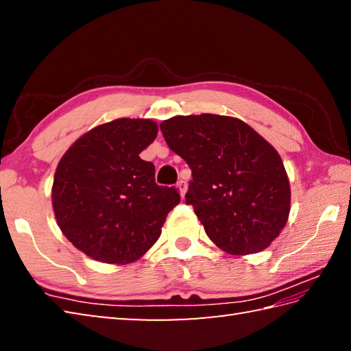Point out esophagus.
<instances>
[{
    "label": "esophagus",
    "mask_w": 351,
    "mask_h": 351,
    "mask_svg": "<svg viewBox=\"0 0 351 351\" xmlns=\"http://www.w3.org/2000/svg\"><path fill=\"white\" fill-rule=\"evenodd\" d=\"M176 189H178V191H180V195H181V197L184 199V196H185V191H187V182L185 181H178V184H176Z\"/></svg>",
    "instance_id": "esophagus-1"
}]
</instances>
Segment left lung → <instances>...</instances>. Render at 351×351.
<instances>
[{
	"mask_svg": "<svg viewBox=\"0 0 351 351\" xmlns=\"http://www.w3.org/2000/svg\"><path fill=\"white\" fill-rule=\"evenodd\" d=\"M160 128L191 169L185 204L195 208L210 240L229 255L267 249L291 210L289 180L278 151L230 116H175Z\"/></svg>",
	"mask_w": 351,
	"mask_h": 351,
	"instance_id": "obj_1",
	"label": "left lung"
}]
</instances>
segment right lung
<instances>
[{
    "instance_id": "1",
    "label": "right lung",
    "mask_w": 351,
    "mask_h": 351,
    "mask_svg": "<svg viewBox=\"0 0 351 351\" xmlns=\"http://www.w3.org/2000/svg\"><path fill=\"white\" fill-rule=\"evenodd\" d=\"M158 125L121 117L83 134L58 161L51 199L63 235L95 261L125 265L141 258L180 204L173 187L155 184L140 158Z\"/></svg>"
}]
</instances>
